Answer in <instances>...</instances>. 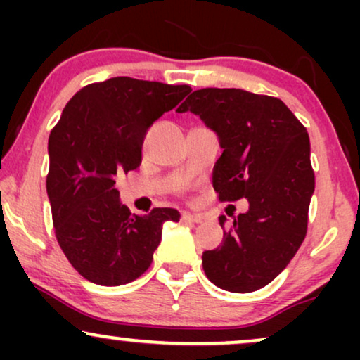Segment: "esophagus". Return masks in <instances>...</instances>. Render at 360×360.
<instances>
[{
	"mask_svg": "<svg viewBox=\"0 0 360 360\" xmlns=\"http://www.w3.org/2000/svg\"><path fill=\"white\" fill-rule=\"evenodd\" d=\"M181 218H183L184 221H191V223H201L205 220L201 214H191V213H183V217Z\"/></svg>",
	"mask_w": 360,
	"mask_h": 360,
	"instance_id": "34e87169",
	"label": "esophagus"
}]
</instances>
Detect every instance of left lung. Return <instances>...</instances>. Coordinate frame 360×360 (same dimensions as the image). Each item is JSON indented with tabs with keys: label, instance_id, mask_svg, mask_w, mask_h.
Instances as JSON below:
<instances>
[{
	"label": "left lung",
	"instance_id": "8db88e82",
	"mask_svg": "<svg viewBox=\"0 0 360 360\" xmlns=\"http://www.w3.org/2000/svg\"><path fill=\"white\" fill-rule=\"evenodd\" d=\"M188 110L220 137L223 152L213 169L220 201H249L221 245L203 252L205 274L225 291H257L307 237L315 191L308 131L279 98L243 89H198L177 108ZM225 221L221 214V229Z\"/></svg>",
	"mask_w": 360,
	"mask_h": 360
}]
</instances>
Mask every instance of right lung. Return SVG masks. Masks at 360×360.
Listing matches in <instances>:
<instances>
[{"instance_id": "add662e5", "label": "right lung", "mask_w": 360, "mask_h": 360, "mask_svg": "<svg viewBox=\"0 0 360 360\" xmlns=\"http://www.w3.org/2000/svg\"><path fill=\"white\" fill-rule=\"evenodd\" d=\"M191 93L188 84L111 77L77 91L49 137L47 194L57 242L71 266L100 286L135 281L150 267L174 208L131 214L115 177L142 162L147 130Z\"/></svg>"}]
</instances>
